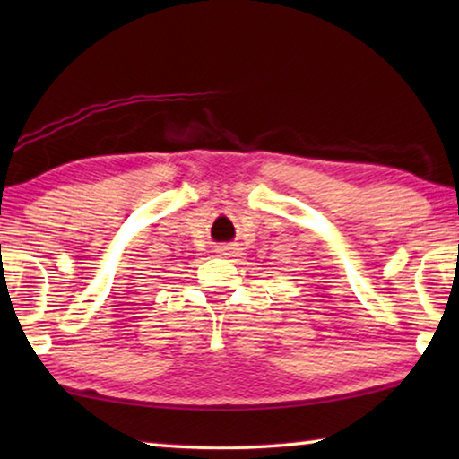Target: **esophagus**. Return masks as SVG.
Wrapping results in <instances>:
<instances>
[{"mask_svg":"<svg viewBox=\"0 0 459 459\" xmlns=\"http://www.w3.org/2000/svg\"><path fill=\"white\" fill-rule=\"evenodd\" d=\"M219 255H222V257H235L237 248L235 247H221L219 248Z\"/></svg>","mask_w":459,"mask_h":459,"instance_id":"1","label":"esophagus"}]
</instances>
